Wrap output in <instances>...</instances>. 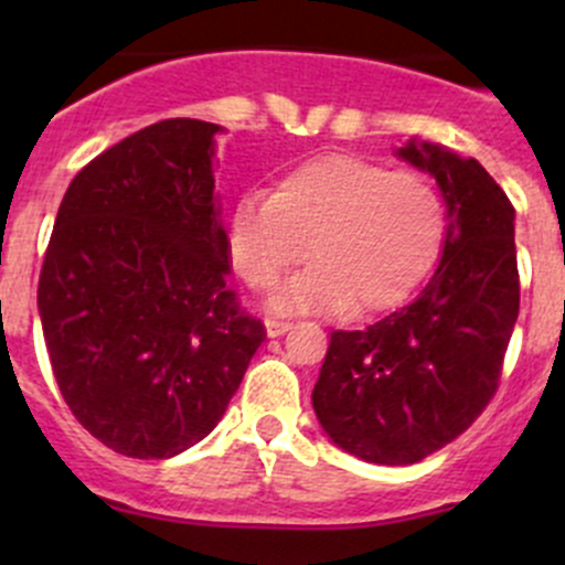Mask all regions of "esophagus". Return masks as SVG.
<instances>
[{
  "instance_id": "1",
  "label": "esophagus",
  "mask_w": 565,
  "mask_h": 565,
  "mask_svg": "<svg viewBox=\"0 0 565 565\" xmlns=\"http://www.w3.org/2000/svg\"><path fill=\"white\" fill-rule=\"evenodd\" d=\"M289 328H292V324L284 322V319H267V322H265V330H267V335H270V339H276V335H284Z\"/></svg>"
}]
</instances>
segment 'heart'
Returning a JSON list of instances; mask_svg holds the SVG:
<instances>
[{
  "instance_id": "1",
  "label": "heart",
  "mask_w": 565,
  "mask_h": 565,
  "mask_svg": "<svg viewBox=\"0 0 565 565\" xmlns=\"http://www.w3.org/2000/svg\"><path fill=\"white\" fill-rule=\"evenodd\" d=\"M443 241L446 207L426 177L341 152L300 161L273 196L237 199L226 230L232 267L256 292H270L309 243L315 262L273 311L393 309L429 276Z\"/></svg>"
}]
</instances>
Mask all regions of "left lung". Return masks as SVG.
<instances>
[{"label": "left lung", "mask_w": 565, "mask_h": 565, "mask_svg": "<svg viewBox=\"0 0 565 565\" xmlns=\"http://www.w3.org/2000/svg\"><path fill=\"white\" fill-rule=\"evenodd\" d=\"M402 161L446 202L440 265L418 298L363 330H333L311 393L324 435L374 465H415L483 413L520 315L514 207L476 158L409 139Z\"/></svg>", "instance_id": "8db88e82"}]
</instances>
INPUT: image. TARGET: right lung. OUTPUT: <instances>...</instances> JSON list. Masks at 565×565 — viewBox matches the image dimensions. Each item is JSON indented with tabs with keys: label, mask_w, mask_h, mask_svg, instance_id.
Wrapping results in <instances>:
<instances>
[{
	"label": "right lung",
	"mask_w": 565,
	"mask_h": 565,
	"mask_svg": "<svg viewBox=\"0 0 565 565\" xmlns=\"http://www.w3.org/2000/svg\"><path fill=\"white\" fill-rule=\"evenodd\" d=\"M218 134L177 117L108 147L67 185L45 250L38 311L56 385L125 457L204 440L265 341L226 287Z\"/></svg>",
	"instance_id": "right-lung-1"
}]
</instances>
